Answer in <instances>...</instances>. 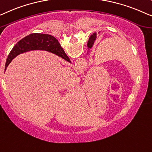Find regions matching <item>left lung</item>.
Here are the masks:
<instances>
[{"instance_id": "8db88e82", "label": "left lung", "mask_w": 152, "mask_h": 152, "mask_svg": "<svg viewBox=\"0 0 152 152\" xmlns=\"http://www.w3.org/2000/svg\"><path fill=\"white\" fill-rule=\"evenodd\" d=\"M96 39V33L93 34V35H91L89 39V41H88L87 46L89 48H91L93 45H94V44L95 40Z\"/></svg>"}]
</instances>
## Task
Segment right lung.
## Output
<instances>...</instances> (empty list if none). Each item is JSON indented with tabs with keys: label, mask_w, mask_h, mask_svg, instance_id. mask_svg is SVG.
<instances>
[{
	"label": "right lung",
	"mask_w": 152,
	"mask_h": 152,
	"mask_svg": "<svg viewBox=\"0 0 152 152\" xmlns=\"http://www.w3.org/2000/svg\"><path fill=\"white\" fill-rule=\"evenodd\" d=\"M34 50H43L56 54L66 60L67 55L58 40L53 36L42 33H32L19 41L13 48L7 58L5 69L15 56Z\"/></svg>",
	"instance_id": "add662e5"
}]
</instances>
